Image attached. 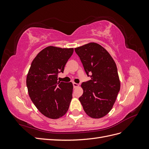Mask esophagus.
I'll return each mask as SVG.
<instances>
[{
  "instance_id": "1",
  "label": "esophagus",
  "mask_w": 149,
  "mask_h": 149,
  "mask_svg": "<svg viewBox=\"0 0 149 149\" xmlns=\"http://www.w3.org/2000/svg\"><path fill=\"white\" fill-rule=\"evenodd\" d=\"M73 85L74 88H77V87L79 86V84H77V83H73Z\"/></svg>"
}]
</instances>
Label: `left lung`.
Returning a JSON list of instances; mask_svg holds the SVG:
<instances>
[{"instance_id":"1","label":"left lung","mask_w":149,"mask_h":149,"mask_svg":"<svg viewBox=\"0 0 149 149\" xmlns=\"http://www.w3.org/2000/svg\"><path fill=\"white\" fill-rule=\"evenodd\" d=\"M74 50L86 73L91 78L81 84L83 94L79 100L89 117L101 118L112 109L120 90L116 63L106 49L96 43H89Z\"/></svg>"}]
</instances>
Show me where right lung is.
I'll use <instances>...</instances> for the list:
<instances>
[{"mask_svg": "<svg viewBox=\"0 0 149 149\" xmlns=\"http://www.w3.org/2000/svg\"><path fill=\"white\" fill-rule=\"evenodd\" d=\"M74 51L71 48L49 46L38 53L31 63L26 76L29 96L45 116L58 119L68 110L72 99V83L58 81V74Z\"/></svg>", "mask_w": 149, "mask_h": 149, "instance_id": "add662e5", "label": "right lung"}]
</instances>
